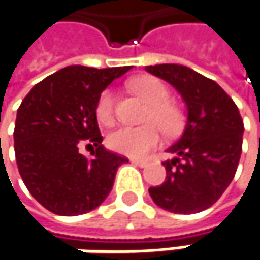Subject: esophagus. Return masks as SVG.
Segmentation results:
<instances>
[{"label":"esophagus","mask_w":260,"mask_h":260,"mask_svg":"<svg viewBox=\"0 0 260 260\" xmlns=\"http://www.w3.org/2000/svg\"><path fill=\"white\" fill-rule=\"evenodd\" d=\"M131 162H132L134 165L141 167V168H144V167L147 165V160H140V159H131Z\"/></svg>","instance_id":"34e87169"}]
</instances>
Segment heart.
Segmentation results:
<instances>
[{"label":"heart","instance_id":"b5f03b06","mask_svg":"<svg viewBox=\"0 0 260 260\" xmlns=\"http://www.w3.org/2000/svg\"><path fill=\"white\" fill-rule=\"evenodd\" d=\"M129 87L135 95L149 104L146 122L152 123L140 128L123 126L113 131L107 137V146L117 153L131 157H141L159 144L160 131L157 127L159 126L168 135L177 134L183 125V114L181 110L168 100L170 90L159 79L152 76H141L131 80ZM95 114L101 125L110 126L113 123V92L110 89H106L100 95ZM153 123L158 126L153 125Z\"/></svg>","mask_w":260,"mask_h":260}]
</instances>
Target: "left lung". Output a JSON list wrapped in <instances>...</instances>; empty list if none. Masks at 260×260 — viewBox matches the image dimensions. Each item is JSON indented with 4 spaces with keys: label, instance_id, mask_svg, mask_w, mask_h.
Here are the masks:
<instances>
[{
    "label": "left lung",
    "instance_id": "1",
    "mask_svg": "<svg viewBox=\"0 0 260 260\" xmlns=\"http://www.w3.org/2000/svg\"><path fill=\"white\" fill-rule=\"evenodd\" d=\"M146 71L181 95L187 120L181 137L162 162L165 181L150 187L153 202L171 213L190 214L211 207L237 173L244 125L238 107L216 82L177 63L149 65Z\"/></svg>",
    "mask_w": 260,
    "mask_h": 260
}]
</instances>
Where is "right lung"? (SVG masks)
I'll return each instance as SVG.
<instances>
[{
    "label": "right lung",
    "mask_w": 260,
    "mask_h": 260,
    "mask_svg": "<svg viewBox=\"0 0 260 260\" xmlns=\"http://www.w3.org/2000/svg\"><path fill=\"white\" fill-rule=\"evenodd\" d=\"M131 67L70 65L37 83L23 98L14 123V153L25 186L59 216L100 207L128 159L104 149L95 107L101 92ZM93 145L92 157L78 152Z\"/></svg>",
    "instance_id": "obj_1"
}]
</instances>
